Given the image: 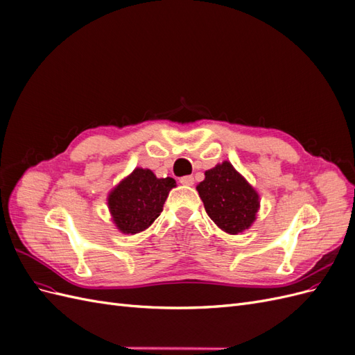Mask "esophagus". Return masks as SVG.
I'll use <instances>...</instances> for the list:
<instances>
[{
    "mask_svg": "<svg viewBox=\"0 0 355 355\" xmlns=\"http://www.w3.org/2000/svg\"><path fill=\"white\" fill-rule=\"evenodd\" d=\"M179 182H180L182 185L189 187V185L194 184V178H192V176H182V178L179 179Z\"/></svg>",
    "mask_w": 355,
    "mask_h": 355,
    "instance_id": "1",
    "label": "esophagus"
}]
</instances>
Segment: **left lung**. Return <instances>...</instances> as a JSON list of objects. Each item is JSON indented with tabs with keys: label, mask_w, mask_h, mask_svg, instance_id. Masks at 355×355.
I'll list each match as a JSON object with an SVG mask.
<instances>
[{
	"label": "left lung",
	"mask_w": 355,
	"mask_h": 355,
	"mask_svg": "<svg viewBox=\"0 0 355 355\" xmlns=\"http://www.w3.org/2000/svg\"><path fill=\"white\" fill-rule=\"evenodd\" d=\"M204 175L206 179L197 191L210 219L228 234H239L249 228L259 209L256 191L228 161Z\"/></svg>",
	"instance_id": "obj_1"
}]
</instances>
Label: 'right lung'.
<instances>
[{"label": "right lung", "mask_w": 355, "mask_h": 355, "mask_svg": "<svg viewBox=\"0 0 355 355\" xmlns=\"http://www.w3.org/2000/svg\"><path fill=\"white\" fill-rule=\"evenodd\" d=\"M175 185V179H158L151 170L136 168L108 198L116 228L124 234L146 230L163 211L164 201Z\"/></svg>", "instance_id": "obj_1"}]
</instances>
